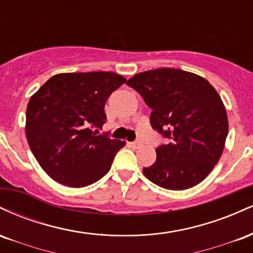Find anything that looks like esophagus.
<instances>
[{"instance_id":"1","label":"esophagus","mask_w":253,"mask_h":253,"mask_svg":"<svg viewBox=\"0 0 253 253\" xmlns=\"http://www.w3.org/2000/svg\"><path fill=\"white\" fill-rule=\"evenodd\" d=\"M129 144V146H132V147H139V145H140V143H139V141H133V143H128Z\"/></svg>"}]
</instances>
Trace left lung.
I'll return each instance as SVG.
<instances>
[{
    "label": "left lung",
    "mask_w": 253,
    "mask_h": 253,
    "mask_svg": "<svg viewBox=\"0 0 253 253\" xmlns=\"http://www.w3.org/2000/svg\"><path fill=\"white\" fill-rule=\"evenodd\" d=\"M152 109L151 126L168 139L157 159L144 168L146 178L170 190L202 182L222 155L228 120L221 97L207 80L191 72L161 68L127 81Z\"/></svg>",
    "instance_id": "1"
}]
</instances>
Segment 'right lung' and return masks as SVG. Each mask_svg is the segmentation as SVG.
I'll use <instances>...</instances> for the list:
<instances>
[{
    "label": "right lung",
    "instance_id": "right-lung-1",
    "mask_svg": "<svg viewBox=\"0 0 253 253\" xmlns=\"http://www.w3.org/2000/svg\"><path fill=\"white\" fill-rule=\"evenodd\" d=\"M126 78L115 72H70L52 76L30 98L26 136L52 179L71 188L97 182L108 172L125 141L98 134L104 106Z\"/></svg>",
    "mask_w": 253,
    "mask_h": 253
}]
</instances>
